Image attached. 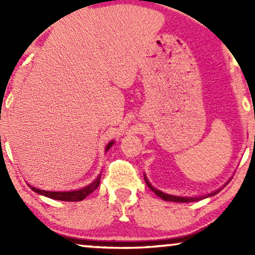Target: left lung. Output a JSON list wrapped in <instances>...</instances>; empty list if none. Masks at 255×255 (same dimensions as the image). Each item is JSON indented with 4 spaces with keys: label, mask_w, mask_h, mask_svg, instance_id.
Masks as SVG:
<instances>
[{
    "label": "left lung",
    "mask_w": 255,
    "mask_h": 255,
    "mask_svg": "<svg viewBox=\"0 0 255 255\" xmlns=\"http://www.w3.org/2000/svg\"><path fill=\"white\" fill-rule=\"evenodd\" d=\"M145 176V175H144ZM145 182L147 184V187L151 189L152 191H154V194L158 195L159 197H161L163 201H170V202H180V203H187V202H194V201H200L202 198H207V197H210V196H214L218 193V191H221V189L216 190V191H212V193L205 195V196H200V197H181V196H174V195H169V194H165L162 193L161 190H158L156 188H154L152 186L151 183L148 182L147 177L145 176ZM229 183V182H228ZM225 187V186H224Z\"/></svg>",
    "instance_id": "8db88e82"
}]
</instances>
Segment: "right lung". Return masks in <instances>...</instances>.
<instances>
[{
	"label": "right lung",
	"mask_w": 255,
	"mask_h": 255,
	"mask_svg": "<svg viewBox=\"0 0 255 255\" xmlns=\"http://www.w3.org/2000/svg\"><path fill=\"white\" fill-rule=\"evenodd\" d=\"M113 145H114V140H111L109 144L107 145L106 151H108V149H109ZM100 181H101V174L96 177L95 181H93V182L89 184V186L82 188V189L73 190V191H47V190L38 189V188H34L31 186L30 187H31V189H32L33 191H36L37 194H40V195H43V196L50 197V198H52V200L66 201V202H79V201H82L83 198H86L89 194H92L94 190L97 189V187H99V184H100Z\"/></svg>",
	"instance_id": "right-lung-1"
}]
</instances>
